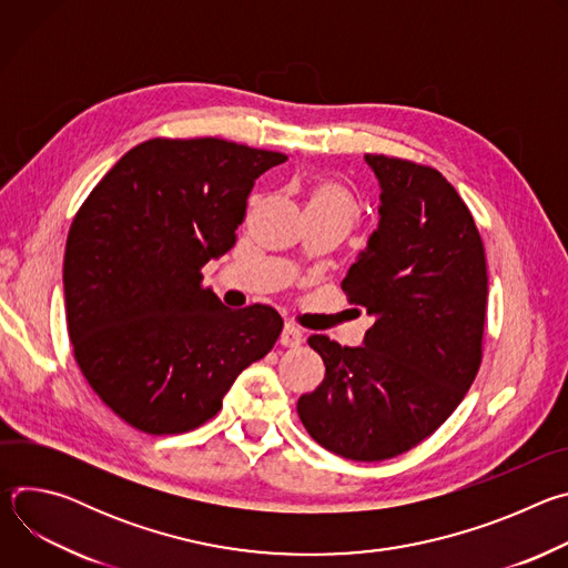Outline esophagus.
Masks as SVG:
<instances>
[{"label": "esophagus", "mask_w": 568, "mask_h": 568, "mask_svg": "<svg viewBox=\"0 0 568 568\" xmlns=\"http://www.w3.org/2000/svg\"><path fill=\"white\" fill-rule=\"evenodd\" d=\"M301 342H303L301 328H296L294 323H285L283 335H281V344L287 346V348H294V346H301Z\"/></svg>", "instance_id": "1"}]
</instances>
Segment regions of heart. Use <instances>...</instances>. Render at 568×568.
Segmentation results:
<instances>
[{"instance_id": "obj_1", "label": "heart", "mask_w": 568, "mask_h": 568, "mask_svg": "<svg viewBox=\"0 0 568 568\" xmlns=\"http://www.w3.org/2000/svg\"><path fill=\"white\" fill-rule=\"evenodd\" d=\"M307 211H323V213H337L346 217L351 224L359 215V202L355 193L335 180H321L312 186L307 197Z\"/></svg>"}]
</instances>
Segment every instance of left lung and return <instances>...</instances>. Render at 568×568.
<instances>
[{
    "instance_id": "1",
    "label": "left lung",
    "mask_w": 568,
    "mask_h": 568,
    "mask_svg": "<svg viewBox=\"0 0 568 568\" xmlns=\"http://www.w3.org/2000/svg\"><path fill=\"white\" fill-rule=\"evenodd\" d=\"M366 161L382 186V217L342 290L375 323L357 348L307 339L326 377L296 412L321 447L375 463L432 436L471 386L488 267L467 204L436 169L386 154Z\"/></svg>"
}]
</instances>
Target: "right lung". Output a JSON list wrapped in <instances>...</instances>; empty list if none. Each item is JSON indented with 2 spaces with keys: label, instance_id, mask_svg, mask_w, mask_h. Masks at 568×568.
<instances>
[{
  "label": "right lung",
  "instance_id": "obj_1",
  "mask_svg": "<svg viewBox=\"0 0 568 568\" xmlns=\"http://www.w3.org/2000/svg\"><path fill=\"white\" fill-rule=\"evenodd\" d=\"M285 159L215 136H156L78 209L62 270L67 331L80 373L130 427L197 429L281 337L274 307H226L202 267L235 245L254 182Z\"/></svg>",
  "mask_w": 568,
  "mask_h": 568
}]
</instances>
